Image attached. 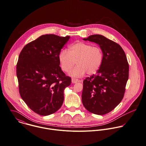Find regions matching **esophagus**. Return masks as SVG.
Returning <instances> with one entry per match:
<instances>
[{
  "label": "esophagus",
  "mask_w": 146,
  "mask_h": 146,
  "mask_svg": "<svg viewBox=\"0 0 146 146\" xmlns=\"http://www.w3.org/2000/svg\"><path fill=\"white\" fill-rule=\"evenodd\" d=\"M78 82H79V80H78V79L74 78H72V82L73 84H76V83Z\"/></svg>",
  "instance_id": "1"
}]
</instances>
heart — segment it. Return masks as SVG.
I'll return each mask as SVG.
<instances>
[{
    "instance_id": "obj_1",
    "label": "heart",
    "mask_w": 146,
    "mask_h": 146,
    "mask_svg": "<svg viewBox=\"0 0 146 146\" xmlns=\"http://www.w3.org/2000/svg\"><path fill=\"white\" fill-rule=\"evenodd\" d=\"M103 60V52L98 46L78 42L69 46L68 51L62 50L58 55L61 69L68 72L75 65H78L69 73L72 77H79L86 72L91 74L95 73L100 66Z\"/></svg>"
}]
</instances>
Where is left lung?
Wrapping results in <instances>:
<instances>
[{
    "instance_id": "1",
    "label": "left lung",
    "mask_w": 146,
    "mask_h": 146,
    "mask_svg": "<svg viewBox=\"0 0 146 146\" xmlns=\"http://www.w3.org/2000/svg\"><path fill=\"white\" fill-rule=\"evenodd\" d=\"M83 40L98 44L103 60L95 74L84 81L82 102L91 113L103 115L119 104L129 78V64L125 52L116 42L96 34Z\"/></svg>"
}]
</instances>
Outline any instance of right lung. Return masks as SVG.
I'll return each mask as SVG.
<instances>
[{"instance_id": "right-lung-1", "label": "right lung", "mask_w": 146, "mask_h": 146, "mask_svg": "<svg viewBox=\"0 0 146 146\" xmlns=\"http://www.w3.org/2000/svg\"><path fill=\"white\" fill-rule=\"evenodd\" d=\"M70 38L40 36L27 44L19 56L16 74L19 92L30 108L41 116L56 112L64 102V90L71 83L59 66L58 55Z\"/></svg>"}]
</instances>
